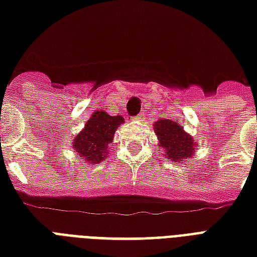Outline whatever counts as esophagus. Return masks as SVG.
Here are the masks:
<instances>
[{
    "label": "esophagus",
    "mask_w": 257,
    "mask_h": 257,
    "mask_svg": "<svg viewBox=\"0 0 257 257\" xmlns=\"http://www.w3.org/2000/svg\"><path fill=\"white\" fill-rule=\"evenodd\" d=\"M135 119H139V121H140V119H142V117H140V115H136V117H135Z\"/></svg>",
    "instance_id": "esophagus-1"
}]
</instances>
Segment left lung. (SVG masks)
Listing matches in <instances>:
<instances>
[{
  "mask_svg": "<svg viewBox=\"0 0 257 257\" xmlns=\"http://www.w3.org/2000/svg\"><path fill=\"white\" fill-rule=\"evenodd\" d=\"M154 131L159 139V146L165 148L167 158L177 162L192 157L195 140L178 123L173 122L172 119H159L154 123Z\"/></svg>",
  "mask_w": 257,
  "mask_h": 257,
  "instance_id": "left-lung-1",
  "label": "left lung"
}]
</instances>
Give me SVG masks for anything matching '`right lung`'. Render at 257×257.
<instances>
[{
  "mask_svg": "<svg viewBox=\"0 0 257 257\" xmlns=\"http://www.w3.org/2000/svg\"><path fill=\"white\" fill-rule=\"evenodd\" d=\"M122 122L121 115L113 117L104 111H95L81 134L76 136L73 142L76 153L84 158L85 162L99 163L107 157V146L111 143L118 125Z\"/></svg>",
  "mask_w": 257,
  "mask_h": 257,
  "instance_id": "add662e5",
  "label": "right lung"
}]
</instances>
